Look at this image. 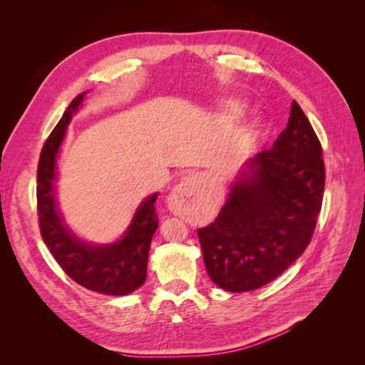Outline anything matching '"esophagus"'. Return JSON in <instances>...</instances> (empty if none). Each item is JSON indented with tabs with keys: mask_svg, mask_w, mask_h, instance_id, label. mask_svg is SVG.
Masks as SVG:
<instances>
[{
	"mask_svg": "<svg viewBox=\"0 0 365 365\" xmlns=\"http://www.w3.org/2000/svg\"><path fill=\"white\" fill-rule=\"evenodd\" d=\"M200 197V180H197L196 176H190V178H187L181 181L178 185L173 187V190L169 196V207L175 213L189 216L196 210Z\"/></svg>",
	"mask_w": 365,
	"mask_h": 365,
	"instance_id": "1",
	"label": "esophagus"
}]
</instances>
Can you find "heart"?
Listing matches in <instances>:
<instances>
[{
    "label": "heart",
    "mask_w": 365,
    "mask_h": 365,
    "mask_svg": "<svg viewBox=\"0 0 365 365\" xmlns=\"http://www.w3.org/2000/svg\"><path fill=\"white\" fill-rule=\"evenodd\" d=\"M227 111H228L230 117L239 118L242 115V113H244V106H242V103H239V102H231L227 108Z\"/></svg>",
    "instance_id": "b5f03b06"
}]
</instances>
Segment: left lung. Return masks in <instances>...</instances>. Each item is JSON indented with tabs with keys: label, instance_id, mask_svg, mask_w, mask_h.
<instances>
[{
	"label": "left lung",
	"instance_id": "8db88e82",
	"mask_svg": "<svg viewBox=\"0 0 365 365\" xmlns=\"http://www.w3.org/2000/svg\"><path fill=\"white\" fill-rule=\"evenodd\" d=\"M324 180L322 143L294 101L272 148L247 161L215 222L197 230L213 283L247 292L288 269L312 239Z\"/></svg>",
	"mask_w": 365,
	"mask_h": 365
}]
</instances>
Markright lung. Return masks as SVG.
I'll use <instances>...</instances> for the list:
<instances>
[{"instance_id": "right-lung-1", "label": "right lung", "mask_w": 365, "mask_h": 365, "mask_svg": "<svg viewBox=\"0 0 365 365\" xmlns=\"http://www.w3.org/2000/svg\"><path fill=\"white\" fill-rule=\"evenodd\" d=\"M83 96L85 93L73 98L41 150L36 187L41 236L59 267L76 283L94 292L126 295L146 280L150 240L158 228L155 212L158 193L141 202L126 235L115 244H85L63 225L54 201L56 157L71 115L81 106Z\"/></svg>"}]
</instances>
